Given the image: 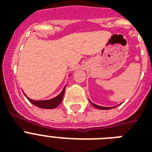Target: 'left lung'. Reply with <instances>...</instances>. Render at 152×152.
<instances>
[{
  "instance_id": "left-lung-1",
  "label": "left lung",
  "mask_w": 152,
  "mask_h": 152,
  "mask_svg": "<svg viewBox=\"0 0 152 152\" xmlns=\"http://www.w3.org/2000/svg\"><path fill=\"white\" fill-rule=\"evenodd\" d=\"M90 101V100H89ZM91 104L94 107H95L96 109H99V110H110V109H112L113 108V107H104V106H98V105H96V104L93 103V102H91L90 101ZM114 107H116V106H114Z\"/></svg>"
}]
</instances>
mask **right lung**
<instances>
[{
    "mask_svg": "<svg viewBox=\"0 0 152 152\" xmlns=\"http://www.w3.org/2000/svg\"><path fill=\"white\" fill-rule=\"evenodd\" d=\"M65 87L63 88V90L59 95H57V97L53 98V99H51L49 100H40V101H37V100H33L31 99L30 98H28L27 95H25L26 98L27 99L29 100L31 102L33 105L34 106H38L39 108H42V109H54L56 108L57 106H59V104L62 102V99H63V96H64V91H65Z\"/></svg>",
    "mask_w": 152,
    "mask_h": 152,
    "instance_id": "add662e5",
    "label": "right lung"
}]
</instances>
